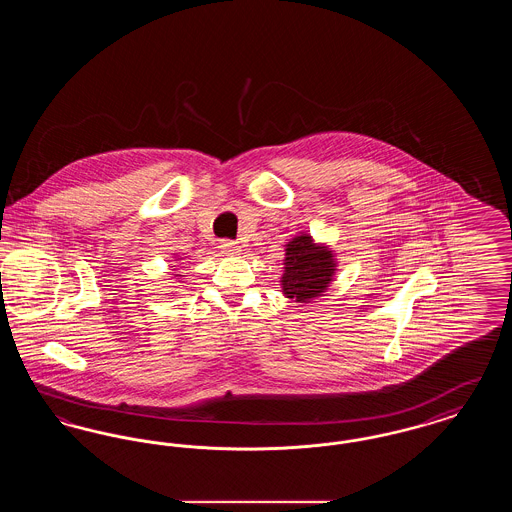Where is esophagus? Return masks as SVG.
<instances>
[{
	"label": "esophagus",
	"mask_w": 512,
	"mask_h": 512,
	"mask_svg": "<svg viewBox=\"0 0 512 512\" xmlns=\"http://www.w3.org/2000/svg\"><path fill=\"white\" fill-rule=\"evenodd\" d=\"M220 249H222L226 255H236V253H240V245H238V242H232V240H222V242H220Z\"/></svg>",
	"instance_id": "34e87169"
}]
</instances>
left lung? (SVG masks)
I'll use <instances>...</instances> for the list:
<instances>
[{
    "label": "left lung",
    "instance_id": "8db88e82",
    "mask_svg": "<svg viewBox=\"0 0 512 512\" xmlns=\"http://www.w3.org/2000/svg\"><path fill=\"white\" fill-rule=\"evenodd\" d=\"M336 270L334 255L313 244L311 236H297L286 245L282 288L286 297L307 303L328 288Z\"/></svg>",
    "mask_w": 512,
    "mask_h": 512
}]
</instances>
